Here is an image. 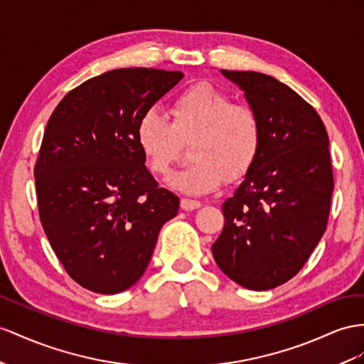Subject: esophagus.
<instances>
[{"label": "esophagus", "mask_w": 364, "mask_h": 364, "mask_svg": "<svg viewBox=\"0 0 364 364\" xmlns=\"http://www.w3.org/2000/svg\"><path fill=\"white\" fill-rule=\"evenodd\" d=\"M180 206L184 210H193V209L201 208V201H198V200H189V198H181Z\"/></svg>", "instance_id": "obj_1"}]
</instances>
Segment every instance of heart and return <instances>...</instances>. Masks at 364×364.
I'll return each instance as SVG.
<instances>
[{
	"label": "heart",
	"mask_w": 364,
	"mask_h": 364,
	"mask_svg": "<svg viewBox=\"0 0 364 364\" xmlns=\"http://www.w3.org/2000/svg\"><path fill=\"white\" fill-rule=\"evenodd\" d=\"M171 121L155 109L138 119L135 141L155 175H167L181 141L195 138L186 169L169 176L172 189L189 195L210 193L226 181L241 178L257 161L263 127L257 112L208 82L181 90L171 105Z\"/></svg>",
	"instance_id": "obj_1"
}]
</instances>
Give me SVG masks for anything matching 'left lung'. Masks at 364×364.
I'll use <instances>...</instances> for the list:
<instances>
[{
  "label": "left lung",
  "mask_w": 364,
  "mask_h": 364,
  "mask_svg": "<svg viewBox=\"0 0 364 364\" xmlns=\"http://www.w3.org/2000/svg\"><path fill=\"white\" fill-rule=\"evenodd\" d=\"M221 73L245 92L263 141L223 203L225 228L212 254L232 282L267 291L300 272L324 234L333 191L329 136L316 110L282 81L252 70Z\"/></svg>",
  "instance_id": "left-lung-1"
}]
</instances>
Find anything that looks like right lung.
Listing matches in <instances>:
<instances>
[{
	"mask_svg": "<svg viewBox=\"0 0 364 364\" xmlns=\"http://www.w3.org/2000/svg\"><path fill=\"white\" fill-rule=\"evenodd\" d=\"M184 77L115 69L70 90L50 115L35 164L36 200L55 255L97 294L134 286L180 200L144 166L138 119Z\"/></svg>",
	"mask_w": 364,
	"mask_h": 364,
	"instance_id": "right-lung-1",
	"label": "right lung"
}]
</instances>
